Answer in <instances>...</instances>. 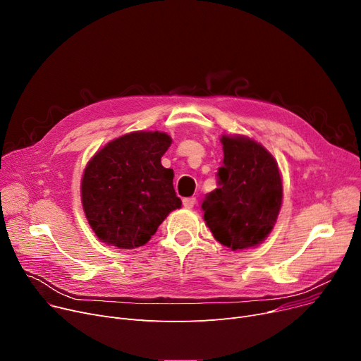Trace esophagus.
<instances>
[{"instance_id":"obj_1","label":"esophagus","mask_w":361,"mask_h":361,"mask_svg":"<svg viewBox=\"0 0 361 361\" xmlns=\"http://www.w3.org/2000/svg\"><path fill=\"white\" fill-rule=\"evenodd\" d=\"M197 200L194 197H190V198H183V207L185 209H192L195 205Z\"/></svg>"}]
</instances>
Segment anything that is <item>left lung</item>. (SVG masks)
Masks as SVG:
<instances>
[{
    "label": "left lung",
    "mask_w": 361,
    "mask_h": 361,
    "mask_svg": "<svg viewBox=\"0 0 361 361\" xmlns=\"http://www.w3.org/2000/svg\"><path fill=\"white\" fill-rule=\"evenodd\" d=\"M219 188L205 195L204 220L217 241L241 251L262 244L282 205V178L271 154L247 136H221Z\"/></svg>",
    "instance_id": "8db88e82"
}]
</instances>
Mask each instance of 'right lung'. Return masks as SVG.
I'll list each match as a JSON object with an SVG mask.
<instances>
[{
	"instance_id": "obj_1",
	"label": "right lung",
	"mask_w": 361,
	"mask_h": 361,
	"mask_svg": "<svg viewBox=\"0 0 361 361\" xmlns=\"http://www.w3.org/2000/svg\"><path fill=\"white\" fill-rule=\"evenodd\" d=\"M170 144L164 132H132L88 161L80 183L82 205L102 243L125 250L141 247L180 207L173 170L161 166Z\"/></svg>"
}]
</instances>
